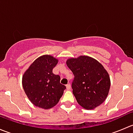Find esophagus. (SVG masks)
Returning <instances> with one entry per match:
<instances>
[{"instance_id":"obj_1","label":"esophagus","mask_w":133,"mask_h":133,"mask_svg":"<svg viewBox=\"0 0 133 133\" xmlns=\"http://www.w3.org/2000/svg\"><path fill=\"white\" fill-rule=\"evenodd\" d=\"M66 88L68 90H69V89H71V85L70 84H67L66 85Z\"/></svg>"}]
</instances>
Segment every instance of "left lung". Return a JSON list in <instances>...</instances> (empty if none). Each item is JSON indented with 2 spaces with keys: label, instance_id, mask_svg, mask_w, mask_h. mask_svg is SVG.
<instances>
[{
  "label": "left lung",
  "instance_id": "8db88e82",
  "mask_svg": "<svg viewBox=\"0 0 133 133\" xmlns=\"http://www.w3.org/2000/svg\"><path fill=\"white\" fill-rule=\"evenodd\" d=\"M75 76L73 93L79 105L85 109H93L106 99L111 80L106 69L96 59L81 55L66 61Z\"/></svg>",
  "mask_w": 133,
  "mask_h": 133
}]
</instances>
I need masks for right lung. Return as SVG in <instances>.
Wrapping results in <instances>:
<instances>
[{
	"label": "right lung",
	"mask_w": 133,
	"mask_h": 133,
	"mask_svg": "<svg viewBox=\"0 0 133 133\" xmlns=\"http://www.w3.org/2000/svg\"><path fill=\"white\" fill-rule=\"evenodd\" d=\"M58 60L49 55L37 58L22 76V84L31 102L38 108L49 109L57 105L66 89L60 83L59 75L53 73Z\"/></svg>",
	"instance_id": "right-lung-1"
}]
</instances>
